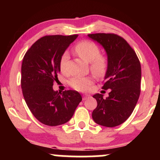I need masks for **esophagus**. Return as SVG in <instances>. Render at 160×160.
<instances>
[{"label":"esophagus","mask_w":160,"mask_h":160,"mask_svg":"<svg viewBox=\"0 0 160 160\" xmlns=\"http://www.w3.org/2000/svg\"><path fill=\"white\" fill-rule=\"evenodd\" d=\"M90 98V95H82V100H86L87 98Z\"/></svg>","instance_id":"34e87169"}]
</instances>
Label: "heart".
<instances>
[{"instance_id":"heart-1","label":"heart","mask_w":160,"mask_h":160,"mask_svg":"<svg viewBox=\"0 0 160 160\" xmlns=\"http://www.w3.org/2000/svg\"><path fill=\"white\" fill-rule=\"evenodd\" d=\"M74 50L79 57L86 62H90V68L97 76H102L106 72L108 62L105 57L100 55V49L98 45L89 40H83L75 46ZM69 59V54L67 51L62 54L59 59V68L62 71H65L66 65ZM91 77H74L69 81L71 86L78 91L89 90L92 83Z\"/></svg>"}]
</instances>
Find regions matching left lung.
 I'll return each instance as SVG.
<instances>
[{"label":"left lung","mask_w":160,"mask_h":160,"mask_svg":"<svg viewBox=\"0 0 160 160\" xmlns=\"http://www.w3.org/2000/svg\"><path fill=\"white\" fill-rule=\"evenodd\" d=\"M98 42L107 53L108 68L102 89H111L109 96L93 95L97 108L92 119L97 124L115 127L124 122L132 114L141 92V68L136 53L126 40L114 34H88Z\"/></svg>","instance_id":"left-lung-1"}]
</instances>
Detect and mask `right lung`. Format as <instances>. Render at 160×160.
<instances>
[{"label":"right lung","instance_id":"right-lung-1","mask_svg":"<svg viewBox=\"0 0 160 160\" xmlns=\"http://www.w3.org/2000/svg\"><path fill=\"white\" fill-rule=\"evenodd\" d=\"M78 36L43 37L23 58L21 86L24 98L37 120L47 126H59L68 122L82 101L78 92L65 90L62 93L52 89L61 71L60 57Z\"/></svg>","mask_w":160,"mask_h":160}]
</instances>
